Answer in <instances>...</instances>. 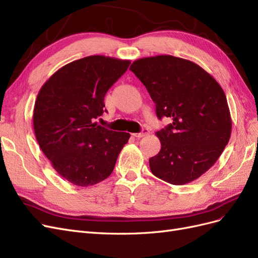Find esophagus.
Returning <instances> with one entry per match:
<instances>
[{
    "mask_svg": "<svg viewBox=\"0 0 258 258\" xmlns=\"http://www.w3.org/2000/svg\"><path fill=\"white\" fill-rule=\"evenodd\" d=\"M147 135H148V130H146V129H144L142 132H140V134H132V136H134L135 138H138V139L143 138V137H145Z\"/></svg>",
    "mask_w": 258,
    "mask_h": 258,
    "instance_id": "1",
    "label": "esophagus"
}]
</instances>
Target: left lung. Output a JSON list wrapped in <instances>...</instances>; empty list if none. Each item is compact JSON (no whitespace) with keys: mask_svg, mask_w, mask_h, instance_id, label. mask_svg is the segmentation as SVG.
Listing matches in <instances>:
<instances>
[{"mask_svg":"<svg viewBox=\"0 0 258 258\" xmlns=\"http://www.w3.org/2000/svg\"><path fill=\"white\" fill-rule=\"evenodd\" d=\"M130 70L150 93L158 118L172 120L156 132L161 148L150 158L152 173L173 185L195 181L230 139L231 117L221 85L195 62L170 54L138 59Z\"/></svg>","mask_w":258,"mask_h":258,"instance_id":"obj_1","label":"left lung"}]
</instances>
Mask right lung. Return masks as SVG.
<instances>
[{
    "label": "right lung",
    "instance_id": "right-lung-1",
    "mask_svg": "<svg viewBox=\"0 0 258 258\" xmlns=\"http://www.w3.org/2000/svg\"><path fill=\"white\" fill-rule=\"evenodd\" d=\"M130 60L89 56L66 64L42 86L33 111L34 134L58 174L76 186L100 183L113 172L130 135L95 121L107 90Z\"/></svg>",
    "mask_w": 258,
    "mask_h": 258
}]
</instances>
